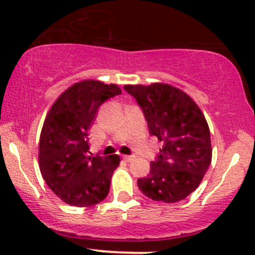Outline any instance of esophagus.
Here are the masks:
<instances>
[{"label":"esophagus","instance_id":"obj_1","mask_svg":"<svg viewBox=\"0 0 255 255\" xmlns=\"http://www.w3.org/2000/svg\"><path fill=\"white\" fill-rule=\"evenodd\" d=\"M122 158H123V160L127 161V163H129V161H132L133 159H134V156H133V155H123Z\"/></svg>","mask_w":255,"mask_h":255}]
</instances>
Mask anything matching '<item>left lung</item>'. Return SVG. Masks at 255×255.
<instances>
[{
    "instance_id": "1",
    "label": "left lung",
    "mask_w": 255,
    "mask_h": 255,
    "mask_svg": "<svg viewBox=\"0 0 255 255\" xmlns=\"http://www.w3.org/2000/svg\"><path fill=\"white\" fill-rule=\"evenodd\" d=\"M142 109L149 134L163 143L138 187L154 201L186 199L199 187L212 160L210 128L194 100L168 84L126 85Z\"/></svg>"
}]
</instances>
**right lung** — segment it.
Wrapping results in <instances>:
<instances>
[{
  "label": "right lung",
  "instance_id": "right-lung-1",
  "mask_svg": "<svg viewBox=\"0 0 255 255\" xmlns=\"http://www.w3.org/2000/svg\"><path fill=\"white\" fill-rule=\"evenodd\" d=\"M121 94L115 84L84 80L65 90L48 112L39 139V168L65 204L94 206L109 195L120 156H90L89 129L99 107Z\"/></svg>",
  "mask_w": 255,
  "mask_h": 255
}]
</instances>
